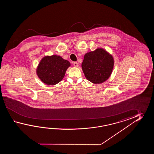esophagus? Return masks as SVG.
<instances>
[{
  "instance_id": "34e87169",
  "label": "esophagus",
  "mask_w": 154,
  "mask_h": 154,
  "mask_svg": "<svg viewBox=\"0 0 154 154\" xmlns=\"http://www.w3.org/2000/svg\"><path fill=\"white\" fill-rule=\"evenodd\" d=\"M73 65L74 66H75V67H78L79 66L78 63L77 62H74V64H73Z\"/></svg>"
}]
</instances>
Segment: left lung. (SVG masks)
I'll return each mask as SVG.
<instances>
[{
    "label": "left lung",
    "mask_w": 154,
    "mask_h": 154,
    "mask_svg": "<svg viewBox=\"0 0 154 154\" xmlns=\"http://www.w3.org/2000/svg\"><path fill=\"white\" fill-rule=\"evenodd\" d=\"M113 56L102 48L86 53L82 63V70L86 79L95 84L108 80L113 69Z\"/></svg>",
    "instance_id": "left-lung-1"
}]
</instances>
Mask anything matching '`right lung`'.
Listing matches in <instances>:
<instances>
[{
    "label": "right lung",
    "instance_id": "1",
    "mask_svg": "<svg viewBox=\"0 0 154 154\" xmlns=\"http://www.w3.org/2000/svg\"><path fill=\"white\" fill-rule=\"evenodd\" d=\"M70 66L68 60L60 56H46L39 62L36 74L44 84L55 85L62 80L66 70Z\"/></svg>",
    "mask_w": 154,
    "mask_h": 154
}]
</instances>
